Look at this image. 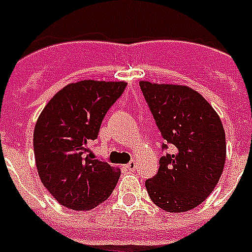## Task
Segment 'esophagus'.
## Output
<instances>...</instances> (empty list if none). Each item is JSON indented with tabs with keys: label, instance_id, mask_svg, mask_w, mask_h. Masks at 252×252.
<instances>
[{
	"label": "esophagus",
	"instance_id": "obj_1",
	"mask_svg": "<svg viewBox=\"0 0 252 252\" xmlns=\"http://www.w3.org/2000/svg\"><path fill=\"white\" fill-rule=\"evenodd\" d=\"M126 167L129 169V171H135V169H136V161H135V160H131L129 163L126 164Z\"/></svg>",
	"mask_w": 252,
	"mask_h": 252
}]
</instances>
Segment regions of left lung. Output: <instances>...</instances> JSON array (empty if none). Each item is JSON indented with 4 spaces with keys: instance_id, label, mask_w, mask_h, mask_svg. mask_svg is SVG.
Returning <instances> with one entry per match:
<instances>
[{
    "instance_id": "obj_1",
    "label": "left lung",
    "mask_w": 252,
    "mask_h": 252,
    "mask_svg": "<svg viewBox=\"0 0 252 252\" xmlns=\"http://www.w3.org/2000/svg\"><path fill=\"white\" fill-rule=\"evenodd\" d=\"M140 89L163 136L159 171L145 182L151 200L167 212H186L203 203L220 179L225 133L202 94L182 85L140 81Z\"/></svg>"
}]
</instances>
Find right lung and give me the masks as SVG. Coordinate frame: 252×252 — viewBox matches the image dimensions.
Returning a JSON list of instances; mask_svg holds the SVG:
<instances>
[{
    "label": "right lung",
    "mask_w": 252,
    "mask_h": 252,
    "mask_svg": "<svg viewBox=\"0 0 252 252\" xmlns=\"http://www.w3.org/2000/svg\"><path fill=\"white\" fill-rule=\"evenodd\" d=\"M126 87L124 81L69 84L41 112L33 133L36 165L42 184L60 204L88 211L116 187L119 168L94 159L89 144Z\"/></svg>",
    "instance_id": "1"
}]
</instances>
